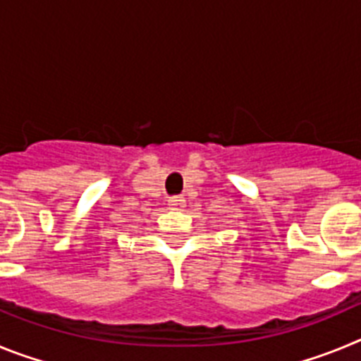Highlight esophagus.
<instances>
[{
	"mask_svg": "<svg viewBox=\"0 0 361 361\" xmlns=\"http://www.w3.org/2000/svg\"><path fill=\"white\" fill-rule=\"evenodd\" d=\"M168 202H170L171 209H178V212H180V209L186 208V199H184L183 195L170 197V200H168Z\"/></svg>",
	"mask_w": 361,
	"mask_h": 361,
	"instance_id": "esophagus-1",
	"label": "esophagus"
}]
</instances>
